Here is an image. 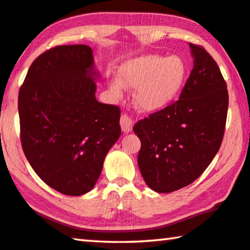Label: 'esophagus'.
<instances>
[{"instance_id": "1", "label": "esophagus", "mask_w": 250, "mask_h": 250, "mask_svg": "<svg viewBox=\"0 0 250 250\" xmlns=\"http://www.w3.org/2000/svg\"><path fill=\"white\" fill-rule=\"evenodd\" d=\"M120 125H121L122 131L125 133H129L132 130V125H133L132 119L130 118L128 114H122L120 119Z\"/></svg>"}]
</instances>
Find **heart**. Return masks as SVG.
<instances>
[{
	"mask_svg": "<svg viewBox=\"0 0 250 250\" xmlns=\"http://www.w3.org/2000/svg\"><path fill=\"white\" fill-rule=\"evenodd\" d=\"M186 74L187 68L178 55L165 58L145 54L125 62L119 71V79L110 81V89L117 97L124 96L125 86L136 89L137 108L156 112L169 105L181 92Z\"/></svg>",
	"mask_w": 250,
	"mask_h": 250,
	"instance_id": "heart-1",
	"label": "heart"
}]
</instances>
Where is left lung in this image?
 Listing matches in <instances>:
<instances>
[{
  "label": "left lung",
  "mask_w": 250,
  "mask_h": 250,
  "mask_svg": "<svg viewBox=\"0 0 250 250\" xmlns=\"http://www.w3.org/2000/svg\"><path fill=\"white\" fill-rule=\"evenodd\" d=\"M193 68L179 100L133 126L141 148L138 165L156 192H172L195 181L223 141L228 91L219 68L204 47L189 43Z\"/></svg>",
  "instance_id": "8db88e82"
}]
</instances>
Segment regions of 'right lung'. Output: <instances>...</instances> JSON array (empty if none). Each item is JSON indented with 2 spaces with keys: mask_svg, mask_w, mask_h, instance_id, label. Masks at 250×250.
I'll return each mask as SVG.
<instances>
[{
  "mask_svg": "<svg viewBox=\"0 0 250 250\" xmlns=\"http://www.w3.org/2000/svg\"><path fill=\"white\" fill-rule=\"evenodd\" d=\"M92 49L59 45L31 64L19 92L22 148L47 186L81 196L96 186L121 134L120 109L96 99Z\"/></svg>",
  "mask_w": 250,
  "mask_h": 250,
  "instance_id": "add662e5",
  "label": "right lung"
}]
</instances>
